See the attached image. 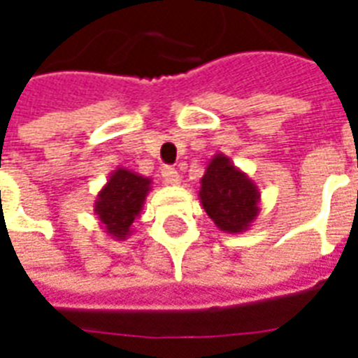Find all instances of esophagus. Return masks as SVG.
<instances>
[{
	"mask_svg": "<svg viewBox=\"0 0 358 358\" xmlns=\"http://www.w3.org/2000/svg\"><path fill=\"white\" fill-rule=\"evenodd\" d=\"M161 180H163V184H166V186H180L182 176H180V172L176 171V169H172V166H163V169H161Z\"/></svg>",
	"mask_w": 358,
	"mask_h": 358,
	"instance_id": "34e87169",
	"label": "esophagus"
}]
</instances>
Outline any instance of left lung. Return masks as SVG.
<instances>
[{
	"mask_svg": "<svg viewBox=\"0 0 358 358\" xmlns=\"http://www.w3.org/2000/svg\"><path fill=\"white\" fill-rule=\"evenodd\" d=\"M199 184L201 207L218 230L248 232L261 213V192L255 182L224 153H215Z\"/></svg>",
	"mask_w": 358,
	"mask_h": 358,
	"instance_id": "1",
	"label": "left lung"
}]
</instances>
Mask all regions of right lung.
Here are the masks:
<instances>
[{
  "label": "right lung",
  "instance_id": "add662e5",
  "mask_svg": "<svg viewBox=\"0 0 358 358\" xmlns=\"http://www.w3.org/2000/svg\"><path fill=\"white\" fill-rule=\"evenodd\" d=\"M151 192V178L118 166L110 172L107 184L97 192L94 213L103 232L117 241L132 236L134 222L141 217L145 197Z\"/></svg>",
  "mask_w": 358,
  "mask_h": 358
}]
</instances>
